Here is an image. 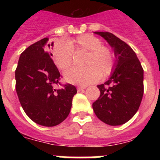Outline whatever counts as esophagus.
<instances>
[{
  "label": "esophagus",
  "instance_id": "1",
  "mask_svg": "<svg viewBox=\"0 0 160 160\" xmlns=\"http://www.w3.org/2000/svg\"><path fill=\"white\" fill-rule=\"evenodd\" d=\"M86 88H87L86 86H80V87H78V91H82V90H85Z\"/></svg>",
  "mask_w": 160,
  "mask_h": 160
}]
</instances>
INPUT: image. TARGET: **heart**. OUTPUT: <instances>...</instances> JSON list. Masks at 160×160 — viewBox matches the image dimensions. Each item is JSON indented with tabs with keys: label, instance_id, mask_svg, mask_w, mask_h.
Masks as SVG:
<instances>
[{
	"label": "heart",
	"instance_id": "b5f03b06",
	"mask_svg": "<svg viewBox=\"0 0 160 160\" xmlns=\"http://www.w3.org/2000/svg\"><path fill=\"white\" fill-rule=\"evenodd\" d=\"M86 52L82 64L85 67L72 68L65 72L67 82L76 85L90 84L98 78L110 75L114 66V54L109 47L102 45L95 36L83 34L66 42L58 41L52 49L55 65L60 70H67L73 62V53Z\"/></svg>",
	"mask_w": 160,
	"mask_h": 160
}]
</instances>
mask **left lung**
Listing matches in <instances>:
<instances>
[{
    "label": "left lung",
    "mask_w": 160,
    "mask_h": 160,
    "mask_svg": "<svg viewBox=\"0 0 160 160\" xmlns=\"http://www.w3.org/2000/svg\"><path fill=\"white\" fill-rule=\"evenodd\" d=\"M102 37L114 52L115 62L108 81L98 85L99 98L93 103L96 116L111 126L129 121L138 111L143 95V69L135 51L109 32H94Z\"/></svg>",
    "instance_id": "8db88e82"
}]
</instances>
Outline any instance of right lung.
Listing matches in <instances>:
<instances>
[{"instance_id":"right-lung-1","label":"right lung","mask_w":160,"mask_h":160,"mask_svg":"<svg viewBox=\"0 0 160 160\" xmlns=\"http://www.w3.org/2000/svg\"><path fill=\"white\" fill-rule=\"evenodd\" d=\"M48 41V38H43L22 52L15 71L16 91L31 120L39 125L54 127L70 114L77 89L71 84L58 90L53 88L61 84V75L50 57L52 53L47 51Z\"/></svg>"}]
</instances>
